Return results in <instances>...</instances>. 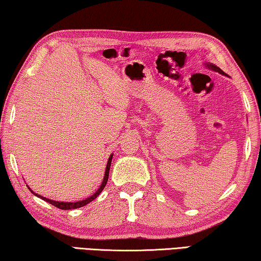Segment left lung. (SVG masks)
Here are the masks:
<instances>
[{
	"label": "left lung",
	"instance_id": "8db88e82",
	"mask_svg": "<svg viewBox=\"0 0 261 261\" xmlns=\"http://www.w3.org/2000/svg\"><path fill=\"white\" fill-rule=\"evenodd\" d=\"M204 65H205V67H207L208 70H212V71H214V72H219L220 73V74H222V75H227L225 72H223L220 67H218V66H216L214 65V64H211V63H204ZM228 76V75H227Z\"/></svg>",
	"mask_w": 261,
	"mask_h": 261
}]
</instances>
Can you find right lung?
I'll return each instance as SVG.
<instances>
[{
  "label": "right lung",
  "mask_w": 261,
  "mask_h": 261,
  "mask_svg": "<svg viewBox=\"0 0 261 261\" xmlns=\"http://www.w3.org/2000/svg\"><path fill=\"white\" fill-rule=\"evenodd\" d=\"M112 157H113V153H111V156L109 157V161H108V164H107V167H105V174H104V177H103V181L102 184H100L99 188L97 189V191H95L94 195H91L90 197L86 198L84 200H79V202H57V200H53V199H49V198H45L43 197V196H40L38 194H35L33 190H32L29 186H27V188H29L31 190L32 194H34L36 197H39L41 199L45 200L47 203H50L51 205H54V206H56L58 208L61 210H72V208H79V207H82L85 206V205L89 204L90 202H93V200L95 198H97V196L102 193V190L105 188V186H107V182H108V179H109V171H110V166H111V162H112Z\"/></svg>",
  "instance_id": "1"
}]
</instances>
